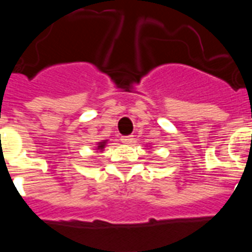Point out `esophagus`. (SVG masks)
Listing matches in <instances>:
<instances>
[{
	"label": "esophagus",
	"instance_id": "34e87169",
	"mask_svg": "<svg viewBox=\"0 0 252 252\" xmlns=\"http://www.w3.org/2000/svg\"><path fill=\"white\" fill-rule=\"evenodd\" d=\"M121 141L124 144H132L133 136H131V135H128V136H121Z\"/></svg>",
	"mask_w": 252,
	"mask_h": 252
}]
</instances>
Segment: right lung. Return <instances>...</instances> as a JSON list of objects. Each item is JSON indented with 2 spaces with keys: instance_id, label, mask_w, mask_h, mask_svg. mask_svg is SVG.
<instances>
[{
  "instance_id": "add662e5",
  "label": "right lung",
  "mask_w": 252,
  "mask_h": 252,
  "mask_svg": "<svg viewBox=\"0 0 252 252\" xmlns=\"http://www.w3.org/2000/svg\"><path fill=\"white\" fill-rule=\"evenodd\" d=\"M104 145H106V141H103V142H99V144H98V149H99V150H102V149L104 148Z\"/></svg>"
}]
</instances>
